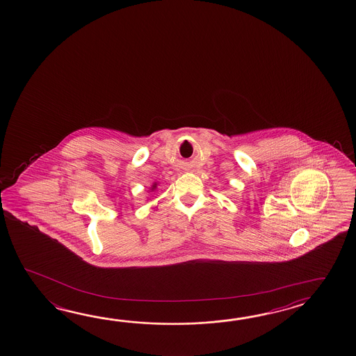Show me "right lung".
<instances>
[{"label": "right lung", "mask_w": 356, "mask_h": 356, "mask_svg": "<svg viewBox=\"0 0 356 356\" xmlns=\"http://www.w3.org/2000/svg\"><path fill=\"white\" fill-rule=\"evenodd\" d=\"M152 191L150 192H153L154 189H156V183H154L153 186H152Z\"/></svg>", "instance_id": "right-lung-1"}]
</instances>
